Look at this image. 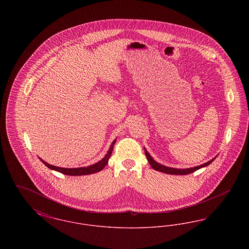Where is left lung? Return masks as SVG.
Instances as JSON below:
<instances>
[{
  "label": "left lung",
  "mask_w": 249,
  "mask_h": 249,
  "mask_svg": "<svg viewBox=\"0 0 249 249\" xmlns=\"http://www.w3.org/2000/svg\"><path fill=\"white\" fill-rule=\"evenodd\" d=\"M143 148H144V147H143ZM144 154L146 156V159H147L149 164L151 165V167H152L154 170L159 171V172H161V173H164V174H168V175H176V176H177V175H178V176L189 175V174H191V173H193V172H195V171H197V170H199V169H201V168L206 167V166L211 164L213 160H215V158L217 157V156H215L211 160H209V161H207V162H205V163H203V164H201V165L190 167V168H186V169H178V168H172V167L162 165V164L157 162L154 159L151 157V155L147 152V150H146L145 148H144Z\"/></svg>",
  "instance_id": "obj_1"
}]
</instances>
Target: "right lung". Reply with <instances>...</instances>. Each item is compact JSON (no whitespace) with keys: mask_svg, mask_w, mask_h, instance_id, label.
Wrapping results in <instances>:
<instances>
[{"mask_svg":"<svg viewBox=\"0 0 249 249\" xmlns=\"http://www.w3.org/2000/svg\"><path fill=\"white\" fill-rule=\"evenodd\" d=\"M116 141H117V139H115V140L112 142L110 147H109V149H108V151H107V154H106V156H105L101 160H99L98 162H96V163L92 164V165L87 166V167H79V168H62V167H58V166L51 165V164H49L48 162H46L44 160H42L41 158H39V159H40V160H41L45 165L48 167L49 169L54 170V171H57V172L61 173V174H63V175L72 176V177H73V176H74V177H77V176H88V175H91V174H95V173H98V172L102 171V170L107 166V163H108V160H109V159H110V157H111V155H112L113 147H114V144H115Z\"/></svg>","mask_w":249,"mask_h":249,"instance_id":"right-lung-1","label":"right lung"}]
</instances>
